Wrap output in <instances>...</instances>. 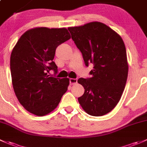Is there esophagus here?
Listing matches in <instances>:
<instances>
[{
    "mask_svg": "<svg viewBox=\"0 0 147 147\" xmlns=\"http://www.w3.org/2000/svg\"><path fill=\"white\" fill-rule=\"evenodd\" d=\"M69 81H70V84L71 85H74V84H77V79H76V78H70Z\"/></svg>",
    "mask_w": 147,
    "mask_h": 147,
    "instance_id": "obj_1",
    "label": "esophagus"
}]
</instances>
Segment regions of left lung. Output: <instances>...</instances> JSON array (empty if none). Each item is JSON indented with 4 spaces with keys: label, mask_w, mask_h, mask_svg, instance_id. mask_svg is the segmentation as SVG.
<instances>
[{
    "label": "left lung",
    "mask_w": 147,
    "mask_h": 147,
    "mask_svg": "<svg viewBox=\"0 0 147 147\" xmlns=\"http://www.w3.org/2000/svg\"><path fill=\"white\" fill-rule=\"evenodd\" d=\"M68 30L86 66L94 65L90 71L91 78L78 80L85 89L78 102L90 115H106L119 102L127 79L125 43L115 31L100 22L69 27Z\"/></svg>",
    "instance_id": "left-lung-1"
}]
</instances>
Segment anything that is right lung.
I'll use <instances>...</instances> for the list:
<instances>
[{
  "instance_id": "add662e5",
  "label": "right lung",
  "mask_w": 147,
  "mask_h": 147,
  "mask_svg": "<svg viewBox=\"0 0 147 147\" xmlns=\"http://www.w3.org/2000/svg\"><path fill=\"white\" fill-rule=\"evenodd\" d=\"M71 38L66 28H35L18 40L10 56L14 92L20 103L32 114L44 116L58 106L69 78L49 75L57 71L53 59L59 45Z\"/></svg>"
}]
</instances>
